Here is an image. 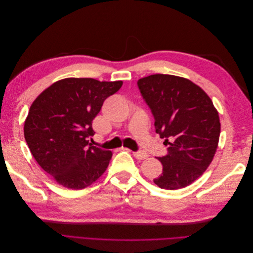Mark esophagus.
Listing matches in <instances>:
<instances>
[{
    "mask_svg": "<svg viewBox=\"0 0 253 253\" xmlns=\"http://www.w3.org/2000/svg\"><path fill=\"white\" fill-rule=\"evenodd\" d=\"M133 155L138 160H143L145 158H148L147 153H143V152H133Z\"/></svg>",
    "mask_w": 253,
    "mask_h": 253,
    "instance_id": "esophagus-1",
    "label": "esophagus"
}]
</instances>
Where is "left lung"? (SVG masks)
Instances as JSON below:
<instances>
[{
	"instance_id": "obj_1",
	"label": "left lung",
	"mask_w": 253,
	"mask_h": 253,
	"mask_svg": "<svg viewBox=\"0 0 253 253\" xmlns=\"http://www.w3.org/2000/svg\"><path fill=\"white\" fill-rule=\"evenodd\" d=\"M137 84L154 116L156 133L169 145L168 154L158 158L163 173L155 185L167 190L185 188L203 175L215 154L218 113L203 88L186 78L156 74Z\"/></svg>"
}]
</instances>
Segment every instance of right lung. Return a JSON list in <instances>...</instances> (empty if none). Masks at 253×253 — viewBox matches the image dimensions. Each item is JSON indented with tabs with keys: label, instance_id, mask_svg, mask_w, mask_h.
I'll list each match as a JSON object with an SVG mask.
<instances>
[{
	"label": "right lung",
	"instance_id": "add662e5",
	"mask_svg": "<svg viewBox=\"0 0 253 253\" xmlns=\"http://www.w3.org/2000/svg\"><path fill=\"white\" fill-rule=\"evenodd\" d=\"M122 81L66 78L44 89L30 106L24 137L36 162L59 185L80 190L105 172L112 152L94 147V118Z\"/></svg>",
	"mask_w": 253,
	"mask_h": 253
}]
</instances>
